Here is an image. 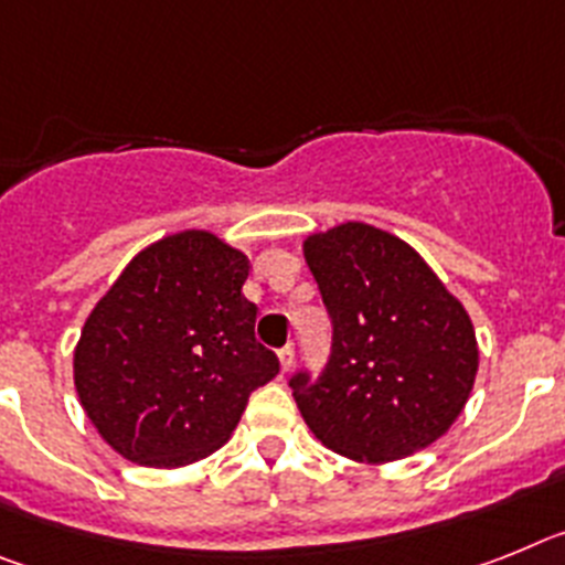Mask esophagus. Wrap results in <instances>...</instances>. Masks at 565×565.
<instances>
[{"label":"esophagus","instance_id":"34e87169","mask_svg":"<svg viewBox=\"0 0 565 565\" xmlns=\"http://www.w3.org/2000/svg\"><path fill=\"white\" fill-rule=\"evenodd\" d=\"M278 361H281V372L292 370V364H296V347H292V343H287L284 350H278Z\"/></svg>","mask_w":565,"mask_h":565}]
</instances>
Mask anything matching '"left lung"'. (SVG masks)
<instances>
[{
  "mask_svg": "<svg viewBox=\"0 0 565 565\" xmlns=\"http://www.w3.org/2000/svg\"><path fill=\"white\" fill-rule=\"evenodd\" d=\"M332 318L321 375L289 377L327 449L384 463L426 449L463 412L478 341L463 303L398 235L347 222L303 242Z\"/></svg>",
  "mask_w": 565,
  "mask_h": 565,
  "instance_id": "1",
  "label": "left lung"
}]
</instances>
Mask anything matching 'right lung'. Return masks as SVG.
I'll list each match as a JSON object with an SVG mask.
<instances>
[{
	"label": "right lung",
	"instance_id": "obj_1",
	"mask_svg": "<svg viewBox=\"0 0 565 565\" xmlns=\"http://www.w3.org/2000/svg\"><path fill=\"white\" fill-rule=\"evenodd\" d=\"M249 262L207 230L141 249L93 307L73 352V384L102 438L141 466L175 469L213 455L249 392L278 375L255 341L242 292Z\"/></svg>",
	"mask_w": 565,
	"mask_h": 565
}]
</instances>
